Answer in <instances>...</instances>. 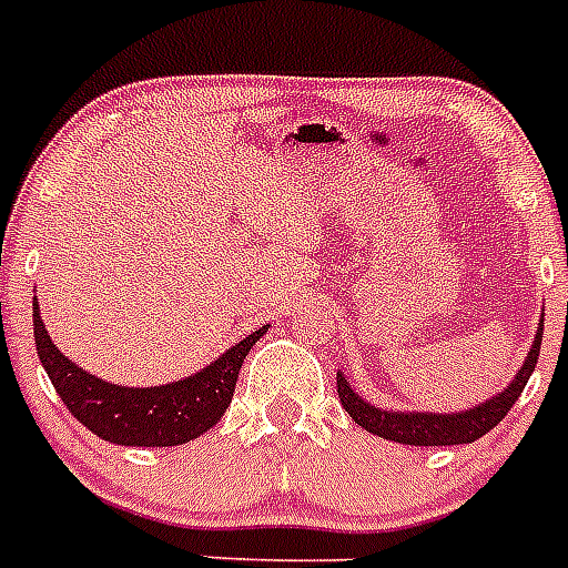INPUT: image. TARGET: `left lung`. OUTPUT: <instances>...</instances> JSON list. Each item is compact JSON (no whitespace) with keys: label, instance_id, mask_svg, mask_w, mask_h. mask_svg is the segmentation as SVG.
<instances>
[{"label":"left lung","instance_id":"left-lung-1","mask_svg":"<svg viewBox=\"0 0 568 568\" xmlns=\"http://www.w3.org/2000/svg\"><path fill=\"white\" fill-rule=\"evenodd\" d=\"M540 341H544V318L538 324V335L531 341V349L526 355L524 366L518 369L515 381L506 386L504 393L489 398L486 404L471 406L466 413L438 415V413H389V409H378V406L366 404L355 389L346 384L344 375L338 373V398L349 418L358 426H364L366 433L378 435V438L395 440V444L409 446H453V444H471V440L484 438L489 429L506 418L515 400L524 393L526 381L535 373L540 355Z\"/></svg>","mask_w":568,"mask_h":568}]
</instances>
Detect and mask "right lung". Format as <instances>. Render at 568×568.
<instances>
[{"label":"right lung","mask_w":568,"mask_h":568,"mask_svg":"<svg viewBox=\"0 0 568 568\" xmlns=\"http://www.w3.org/2000/svg\"><path fill=\"white\" fill-rule=\"evenodd\" d=\"M264 333L267 327L255 329L190 378L133 389L84 373L62 355L33 298V338L50 384L79 424L119 446H179L213 429L233 400L241 364Z\"/></svg>","instance_id":"1"}]
</instances>
